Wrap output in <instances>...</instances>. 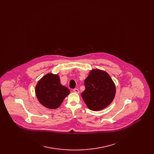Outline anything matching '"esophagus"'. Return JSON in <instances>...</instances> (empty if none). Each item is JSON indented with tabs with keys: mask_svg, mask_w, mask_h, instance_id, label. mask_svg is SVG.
I'll use <instances>...</instances> for the list:
<instances>
[{
	"mask_svg": "<svg viewBox=\"0 0 154 154\" xmlns=\"http://www.w3.org/2000/svg\"><path fill=\"white\" fill-rule=\"evenodd\" d=\"M73 91L74 92L77 93V94H79V92H80L79 90L77 88H74V89H73Z\"/></svg>",
	"mask_w": 154,
	"mask_h": 154,
	"instance_id": "obj_1",
	"label": "esophagus"
}]
</instances>
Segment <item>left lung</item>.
Listing matches in <instances>:
<instances>
[{"label":"left lung","instance_id":"left-lung-1","mask_svg":"<svg viewBox=\"0 0 154 154\" xmlns=\"http://www.w3.org/2000/svg\"><path fill=\"white\" fill-rule=\"evenodd\" d=\"M84 85L85 89L81 96L91 110H102L110 104L115 96V85L106 72L92 70L84 81Z\"/></svg>","mask_w":154,"mask_h":154}]
</instances>
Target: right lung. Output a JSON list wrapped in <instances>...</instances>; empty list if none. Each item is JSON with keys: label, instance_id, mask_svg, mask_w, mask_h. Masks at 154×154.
Here are the masks:
<instances>
[{"label": "right lung", "instance_id": "1", "mask_svg": "<svg viewBox=\"0 0 154 154\" xmlns=\"http://www.w3.org/2000/svg\"><path fill=\"white\" fill-rule=\"evenodd\" d=\"M38 101L48 109H57L70 93L68 88L62 85L58 75L47 74L39 81L36 87Z\"/></svg>", "mask_w": 154, "mask_h": 154}]
</instances>
